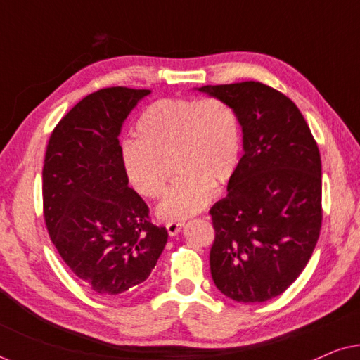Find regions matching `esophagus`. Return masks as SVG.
I'll return each mask as SVG.
<instances>
[{
  "label": "esophagus",
  "instance_id": "34e87169",
  "mask_svg": "<svg viewBox=\"0 0 360 360\" xmlns=\"http://www.w3.org/2000/svg\"><path fill=\"white\" fill-rule=\"evenodd\" d=\"M165 228L170 236H176L181 231V228H184V223H180V221H170V223L165 224Z\"/></svg>",
  "mask_w": 360,
  "mask_h": 360
}]
</instances>
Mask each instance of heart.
Wrapping results in <instances>:
<instances>
[{"instance_id":"b5f03b06","label":"heart","mask_w":360,"mask_h":360,"mask_svg":"<svg viewBox=\"0 0 360 360\" xmlns=\"http://www.w3.org/2000/svg\"><path fill=\"white\" fill-rule=\"evenodd\" d=\"M137 141L122 146L126 179L141 196L164 195L174 159L180 176L157 206L162 219L181 221L200 213L234 179L243 154V134L233 108L224 101L164 98L146 108L136 122Z\"/></svg>"}]
</instances>
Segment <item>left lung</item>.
<instances>
[{
	"label": "left lung",
	"instance_id": "1",
	"mask_svg": "<svg viewBox=\"0 0 360 360\" xmlns=\"http://www.w3.org/2000/svg\"><path fill=\"white\" fill-rule=\"evenodd\" d=\"M233 108L244 155L228 195L210 210L211 277L226 297L260 303L307 267L321 231V157L297 105L259 82L206 85Z\"/></svg>",
	"mask_w": 360,
	"mask_h": 360
}]
</instances>
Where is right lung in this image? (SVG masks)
Here are the masks:
<instances>
[{
    "instance_id": "right-lung-1",
    "label": "right lung",
    "mask_w": 360,
    "mask_h": 360,
    "mask_svg": "<svg viewBox=\"0 0 360 360\" xmlns=\"http://www.w3.org/2000/svg\"><path fill=\"white\" fill-rule=\"evenodd\" d=\"M150 90L103 88L77 103L49 139L42 169L44 219L73 274L101 295L131 293L167 244L121 160L122 122Z\"/></svg>"
}]
</instances>
